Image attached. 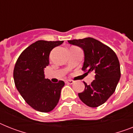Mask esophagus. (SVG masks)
<instances>
[{"instance_id":"esophagus-1","label":"esophagus","mask_w":133,"mask_h":133,"mask_svg":"<svg viewBox=\"0 0 133 133\" xmlns=\"http://www.w3.org/2000/svg\"><path fill=\"white\" fill-rule=\"evenodd\" d=\"M65 82H66L67 84H72L74 83V80H68L65 81Z\"/></svg>"}]
</instances>
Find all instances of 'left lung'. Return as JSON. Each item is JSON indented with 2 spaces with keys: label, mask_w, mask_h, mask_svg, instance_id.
<instances>
[{
  "label": "left lung",
  "mask_w": 133,
  "mask_h": 133,
  "mask_svg": "<svg viewBox=\"0 0 133 133\" xmlns=\"http://www.w3.org/2000/svg\"><path fill=\"white\" fill-rule=\"evenodd\" d=\"M78 46L84 53L82 70L85 74L94 72L95 79L91 84L85 82L84 90L78 93L80 100L91 108L103 104L114 92L120 80V66L114 51L108 46L92 38L68 41Z\"/></svg>",
  "instance_id": "8db88e82"
}]
</instances>
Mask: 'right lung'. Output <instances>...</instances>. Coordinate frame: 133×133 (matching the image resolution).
Returning a JSON list of instances; mask_svg holds the SVG:
<instances>
[{
	"instance_id": "obj_1",
	"label": "right lung",
	"mask_w": 133,
	"mask_h": 133,
	"mask_svg": "<svg viewBox=\"0 0 133 133\" xmlns=\"http://www.w3.org/2000/svg\"><path fill=\"white\" fill-rule=\"evenodd\" d=\"M63 41H38L21 53L15 65L13 78L25 102L41 112H49L57 105L65 83H53L44 78V69L49 64V55Z\"/></svg>"
}]
</instances>
